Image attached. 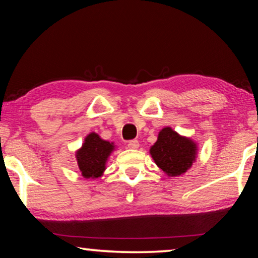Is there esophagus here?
<instances>
[{
  "label": "esophagus",
  "mask_w": 258,
  "mask_h": 258,
  "mask_svg": "<svg viewBox=\"0 0 258 258\" xmlns=\"http://www.w3.org/2000/svg\"><path fill=\"white\" fill-rule=\"evenodd\" d=\"M127 147L130 149H138L139 148V141L138 140H130L127 142Z\"/></svg>",
  "instance_id": "esophagus-1"
}]
</instances>
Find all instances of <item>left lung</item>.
Returning <instances> with one entry per match:
<instances>
[{"mask_svg":"<svg viewBox=\"0 0 258 258\" xmlns=\"http://www.w3.org/2000/svg\"><path fill=\"white\" fill-rule=\"evenodd\" d=\"M196 145L190 139L180 137L172 128L160 131L150 154L159 168L169 176L185 173L196 158Z\"/></svg>","mask_w":258,"mask_h":258,"instance_id":"8db88e82","label":"left lung"}]
</instances>
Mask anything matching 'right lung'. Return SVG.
Listing matches in <instances>:
<instances>
[{"label": "right lung", "instance_id": "add662e5", "mask_svg": "<svg viewBox=\"0 0 258 258\" xmlns=\"http://www.w3.org/2000/svg\"><path fill=\"white\" fill-rule=\"evenodd\" d=\"M112 149V143L100 139L98 134L87 135L82 149L77 151V163L83 176L87 178L101 176L108 156Z\"/></svg>", "mask_w": 258, "mask_h": 258}]
</instances>
